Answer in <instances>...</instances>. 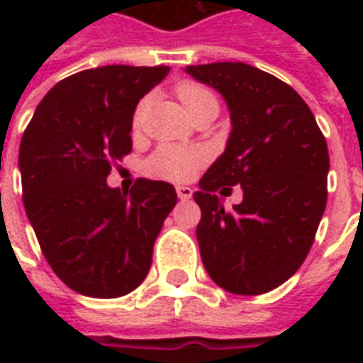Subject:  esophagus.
<instances>
[{
	"mask_svg": "<svg viewBox=\"0 0 363 363\" xmlns=\"http://www.w3.org/2000/svg\"><path fill=\"white\" fill-rule=\"evenodd\" d=\"M177 196L181 200H189L192 196V189L190 186H177Z\"/></svg>",
	"mask_w": 363,
	"mask_h": 363,
	"instance_id": "1",
	"label": "esophagus"
}]
</instances>
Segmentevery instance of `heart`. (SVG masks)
Returning <instances> with one entry per match:
<instances>
[{
	"label": "heart",
	"instance_id": "obj_1",
	"mask_svg": "<svg viewBox=\"0 0 363 363\" xmlns=\"http://www.w3.org/2000/svg\"><path fill=\"white\" fill-rule=\"evenodd\" d=\"M181 103L184 104L186 112H192L198 108L200 104L208 103V101H216L210 91L196 85V83H182L177 89ZM147 112V99L140 101L135 106L134 116H132V124L134 128L142 126L143 118ZM204 163V153L196 147H182V145H161L147 161V171L157 179H165V181L182 182L189 181L192 174L196 173L200 165Z\"/></svg>",
	"mask_w": 363,
	"mask_h": 363
}]
</instances>
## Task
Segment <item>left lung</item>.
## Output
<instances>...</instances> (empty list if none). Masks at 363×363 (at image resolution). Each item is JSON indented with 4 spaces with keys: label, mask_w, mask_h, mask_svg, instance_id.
I'll return each instance as SVG.
<instances>
[{
    "label": "left lung",
    "mask_w": 363,
    "mask_h": 363,
    "mask_svg": "<svg viewBox=\"0 0 363 363\" xmlns=\"http://www.w3.org/2000/svg\"><path fill=\"white\" fill-rule=\"evenodd\" d=\"M228 104L225 150L200 179L194 200L206 272L237 296H259L303 264L327 206L328 150L311 108L278 77L243 62L186 66ZM241 184L228 213L215 190Z\"/></svg>",
    "instance_id": "8db88e82"
}]
</instances>
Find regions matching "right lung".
Listing matches in <instances>:
<instances>
[{
	"label": "right lung",
	"instance_id": "add662e5",
	"mask_svg": "<svg viewBox=\"0 0 363 363\" xmlns=\"http://www.w3.org/2000/svg\"><path fill=\"white\" fill-rule=\"evenodd\" d=\"M169 66H103L54 85L23 134V202L44 257L77 294L111 299L150 272L153 243L177 204L173 184H106L111 163L132 151V116Z\"/></svg>",
	"mask_w": 363,
	"mask_h": 363
}]
</instances>
